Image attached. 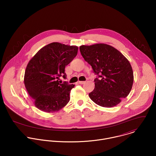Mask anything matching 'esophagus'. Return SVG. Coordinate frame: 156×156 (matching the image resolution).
Masks as SVG:
<instances>
[{
  "label": "esophagus",
  "instance_id": "esophagus-1",
  "mask_svg": "<svg viewBox=\"0 0 156 156\" xmlns=\"http://www.w3.org/2000/svg\"><path fill=\"white\" fill-rule=\"evenodd\" d=\"M85 82H86V81H78V83H79V84H84V83H85Z\"/></svg>",
  "mask_w": 156,
  "mask_h": 156
}]
</instances>
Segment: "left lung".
Masks as SVG:
<instances>
[{
    "label": "left lung",
    "mask_w": 156,
    "mask_h": 156,
    "mask_svg": "<svg viewBox=\"0 0 156 156\" xmlns=\"http://www.w3.org/2000/svg\"><path fill=\"white\" fill-rule=\"evenodd\" d=\"M80 50L97 75L94 90L89 93L91 99L104 107L119 104L130 93L134 79L128 59L117 49L105 44L81 46Z\"/></svg>",
    "instance_id": "obj_1"
}]
</instances>
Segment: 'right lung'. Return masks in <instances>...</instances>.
<instances>
[{"mask_svg": "<svg viewBox=\"0 0 156 156\" xmlns=\"http://www.w3.org/2000/svg\"><path fill=\"white\" fill-rule=\"evenodd\" d=\"M78 47L52 42L41 48L30 60L25 73L24 83L35 106L46 112L62 109L70 99V93L75 84L59 83L66 79L65 66L78 53Z\"/></svg>", "mask_w": 156, "mask_h": 156, "instance_id": "right-lung-1", "label": "right lung"}]
</instances>
